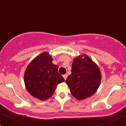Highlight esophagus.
Returning a JSON list of instances; mask_svg holds the SVG:
<instances>
[{"mask_svg": "<svg viewBox=\"0 0 126 126\" xmlns=\"http://www.w3.org/2000/svg\"><path fill=\"white\" fill-rule=\"evenodd\" d=\"M63 77H64V79H65V80H66V79H67V74H64V75L63 76Z\"/></svg>", "mask_w": 126, "mask_h": 126, "instance_id": "1", "label": "esophagus"}]
</instances>
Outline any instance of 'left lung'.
I'll use <instances>...</instances> for the list:
<instances>
[{
    "label": "left lung",
    "mask_w": 126,
    "mask_h": 126,
    "mask_svg": "<svg viewBox=\"0 0 126 126\" xmlns=\"http://www.w3.org/2000/svg\"><path fill=\"white\" fill-rule=\"evenodd\" d=\"M101 77L98 65L88 55H82L74 59L71 74L65 83L74 97L83 100L96 92L100 84Z\"/></svg>",
    "instance_id": "obj_1"
}]
</instances>
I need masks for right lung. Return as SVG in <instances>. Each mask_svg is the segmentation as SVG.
Here are the masks:
<instances>
[{
	"mask_svg": "<svg viewBox=\"0 0 126 126\" xmlns=\"http://www.w3.org/2000/svg\"><path fill=\"white\" fill-rule=\"evenodd\" d=\"M47 52L35 57L26 69L24 76L26 90L31 95L40 100H46L53 95L57 86L64 81L58 73V65L52 63Z\"/></svg>",
	"mask_w": 126,
	"mask_h": 126,
	"instance_id": "right-lung-1",
	"label": "right lung"
}]
</instances>
